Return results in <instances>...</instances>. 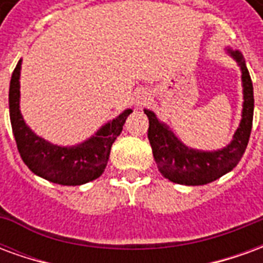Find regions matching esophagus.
<instances>
[{"label": "esophagus", "mask_w": 263, "mask_h": 263, "mask_svg": "<svg viewBox=\"0 0 263 263\" xmlns=\"http://www.w3.org/2000/svg\"><path fill=\"white\" fill-rule=\"evenodd\" d=\"M148 100H149L148 92H146V91H141V92H138L137 98H135V103H137V105H138V107H139V105H143V104L146 103Z\"/></svg>", "instance_id": "obj_1"}]
</instances>
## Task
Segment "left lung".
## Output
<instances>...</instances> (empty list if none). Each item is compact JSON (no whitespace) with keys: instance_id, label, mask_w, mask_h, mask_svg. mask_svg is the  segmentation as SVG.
Listing matches in <instances>:
<instances>
[{"instance_id":"obj_1","label":"left lung","mask_w":263,"mask_h":263,"mask_svg":"<svg viewBox=\"0 0 263 263\" xmlns=\"http://www.w3.org/2000/svg\"><path fill=\"white\" fill-rule=\"evenodd\" d=\"M226 50L241 69L243 92L239 126L227 146L217 151L189 148L154 111L143 109L149 120L148 138L155 162L162 176L171 182L186 186H201L214 182L238 165L247 149L254 118V87L242 53L231 48H226Z\"/></svg>"}]
</instances>
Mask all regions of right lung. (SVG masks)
<instances>
[{"label": "right lung", "mask_w": 263, "mask_h": 263, "mask_svg": "<svg viewBox=\"0 0 263 263\" xmlns=\"http://www.w3.org/2000/svg\"><path fill=\"white\" fill-rule=\"evenodd\" d=\"M21 65L15 67L9 83V118L16 146L25 165L36 176L62 186H80L103 175L112 143L122 131L132 109L126 108L104 124L94 135L71 146H60L39 137L26 125L21 114Z\"/></svg>", "instance_id": "right-lung-1"}]
</instances>
